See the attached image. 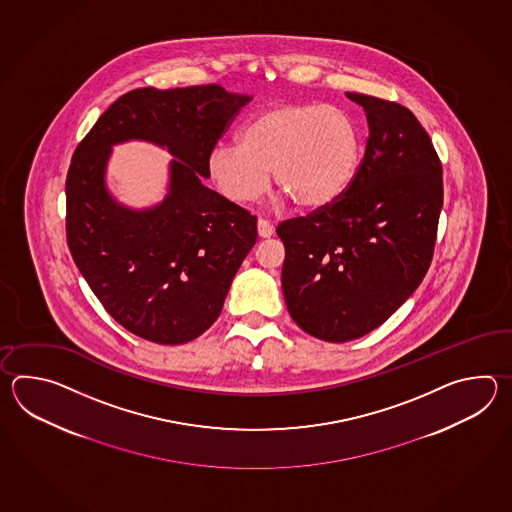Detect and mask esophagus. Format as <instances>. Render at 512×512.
<instances>
[{"label":"esophagus","mask_w":512,"mask_h":512,"mask_svg":"<svg viewBox=\"0 0 512 512\" xmlns=\"http://www.w3.org/2000/svg\"><path fill=\"white\" fill-rule=\"evenodd\" d=\"M272 234H274V227L271 223L265 219H258V236L265 240V238H271Z\"/></svg>","instance_id":"obj_1"}]
</instances>
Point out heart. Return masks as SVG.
I'll list each match as a JSON object with an SVG mask.
<instances>
[{"label": "heart", "mask_w": 512, "mask_h": 512, "mask_svg": "<svg viewBox=\"0 0 512 512\" xmlns=\"http://www.w3.org/2000/svg\"><path fill=\"white\" fill-rule=\"evenodd\" d=\"M362 139L348 111L318 102H278L254 113L238 144L208 153V175L238 203L260 199L269 172L283 194L304 210H324L348 192L359 172Z\"/></svg>", "instance_id": "1"}]
</instances>
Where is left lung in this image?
Here are the masks:
<instances>
[{"mask_svg":"<svg viewBox=\"0 0 512 512\" xmlns=\"http://www.w3.org/2000/svg\"><path fill=\"white\" fill-rule=\"evenodd\" d=\"M370 137L348 192L307 218L282 223V289L311 337L349 342L384 324L423 282L443 207V170L410 109L346 93Z\"/></svg>","mask_w":512,"mask_h":512,"instance_id":"8db88e82","label":"left lung"}]
</instances>
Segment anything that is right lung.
<instances>
[{
    "mask_svg": "<svg viewBox=\"0 0 512 512\" xmlns=\"http://www.w3.org/2000/svg\"><path fill=\"white\" fill-rule=\"evenodd\" d=\"M251 100L218 84L133 89L73 153L69 251L100 304L137 337L177 346L203 335L256 243V218L203 185L208 153ZM130 140L152 141L175 157L167 196L153 208H126L108 192L112 146Z\"/></svg>",
    "mask_w": 512,
    "mask_h": 512,
    "instance_id": "add662e5",
    "label": "right lung"
}]
</instances>
